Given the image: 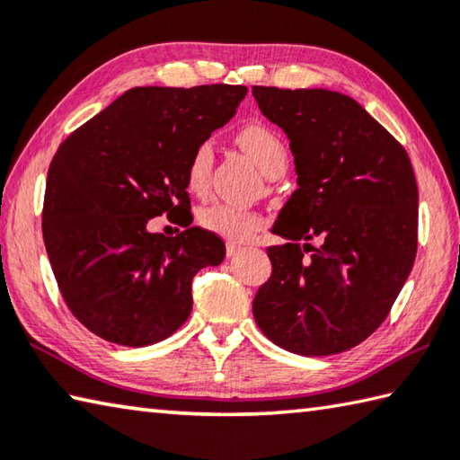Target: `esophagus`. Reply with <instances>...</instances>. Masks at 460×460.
Listing matches in <instances>:
<instances>
[{"label":"esophagus","instance_id":"esophagus-1","mask_svg":"<svg viewBox=\"0 0 460 460\" xmlns=\"http://www.w3.org/2000/svg\"><path fill=\"white\" fill-rule=\"evenodd\" d=\"M241 252H243V247L239 243H227V257H235Z\"/></svg>","mask_w":460,"mask_h":460}]
</instances>
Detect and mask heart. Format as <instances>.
I'll return each mask as SVG.
<instances>
[{
  "label": "heart",
  "instance_id": "b5f03b06",
  "mask_svg": "<svg viewBox=\"0 0 460 460\" xmlns=\"http://www.w3.org/2000/svg\"><path fill=\"white\" fill-rule=\"evenodd\" d=\"M237 145L252 156L257 169L270 174L275 169H286L288 148L275 130L261 122H249L237 132ZM213 166L211 143H201L189 158L187 185L195 193H203L207 189ZM197 223L205 231L229 241H245L261 227V217L255 211L227 203H211L199 208Z\"/></svg>",
  "mask_w": 460,
  "mask_h": 460
}]
</instances>
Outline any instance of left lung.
<instances>
[{"label":"left lung","instance_id":"obj_1","mask_svg":"<svg viewBox=\"0 0 460 460\" xmlns=\"http://www.w3.org/2000/svg\"><path fill=\"white\" fill-rule=\"evenodd\" d=\"M253 98L288 135L297 172L296 193L273 225L288 243L267 249L273 271L253 299L255 322L288 352H346L380 328L414 265L419 187L411 158L340 92L253 86Z\"/></svg>","mask_w":460,"mask_h":460}]
</instances>
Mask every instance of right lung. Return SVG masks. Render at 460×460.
<instances>
[{
	"label": "right lung",
	"mask_w": 460,
	"mask_h": 460,
	"mask_svg": "<svg viewBox=\"0 0 460 460\" xmlns=\"http://www.w3.org/2000/svg\"><path fill=\"white\" fill-rule=\"evenodd\" d=\"M245 94L229 84L130 88L58 146L41 231L66 305L98 338L143 348L187 322L195 273L225 257L215 233L190 227L189 158ZM182 210L179 236L146 229Z\"/></svg>",
	"instance_id": "obj_1"
}]
</instances>
